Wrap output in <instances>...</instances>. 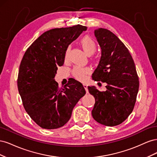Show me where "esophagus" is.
I'll list each match as a JSON object with an SVG mask.
<instances>
[{
	"instance_id": "1",
	"label": "esophagus",
	"mask_w": 157,
	"mask_h": 157,
	"mask_svg": "<svg viewBox=\"0 0 157 157\" xmlns=\"http://www.w3.org/2000/svg\"><path fill=\"white\" fill-rule=\"evenodd\" d=\"M83 86H84V89L86 90V92H88V86H87V85H86V84H83Z\"/></svg>"
}]
</instances>
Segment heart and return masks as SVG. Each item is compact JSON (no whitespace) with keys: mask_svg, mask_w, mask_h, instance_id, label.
<instances>
[{"mask_svg":"<svg viewBox=\"0 0 157 157\" xmlns=\"http://www.w3.org/2000/svg\"><path fill=\"white\" fill-rule=\"evenodd\" d=\"M80 44L82 48L88 56H91L93 54L96 50V44L95 41L89 36H84L80 40ZM70 46H68L65 52V58L67 59L69 54ZM90 73L89 68H81L79 67H75L73 70V75L74 77L78 80L84 81L86 79L87 75Z\"/></svg>","mask_w":157,"mask_h":157,"instance_id":"b5f03b06","label":"heart"}]
</instances>
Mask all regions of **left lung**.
I'll list each match as a JSON object with an SVG mask.
<instances>
[{"mask_svg":"<svg viewBox=\"0 0 157 157\" xmlns=\"http://www.w3.org/2000/svg\"><path fill=\"white\" fill-rule=\"evenodd\" d=\"M94 35L101 56L93 80L105 82L107 90L100 92L88 86L95 98L92 115L99 124L114 126L121 124L133 111L139 90V78L129 50L118 38L106 29L98 28Z\"/></svg>","mask_w":157,"mask_h":157,"instance_id":"left-lung-1","label":"left lung"}]
</instances>
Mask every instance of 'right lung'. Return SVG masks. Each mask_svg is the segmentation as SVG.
<instances>
[{"label": "right lung", "instance_id": "add662e5", "mask_svg": "<svg viewBox=\"0 0 157 157\" xmlns=\"http://www.w3.org/2000/svg\"><path fill=\"white\" fill-rule=\"evenodd\" d=\"M87 29L77 25L44 32L27 48L18 73L17 87L26 112L44 129L64 126L74 107L86 94L75 79L59 88L54 77L64 63L65 52L71 42Z\"/></svg>", "mask_w": 157, "mask_h": 157}]
</instances>
